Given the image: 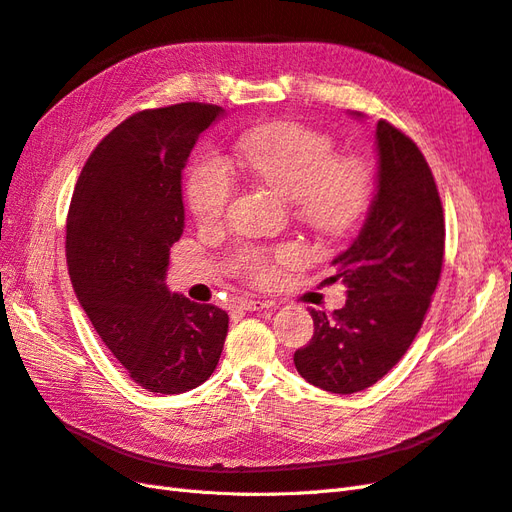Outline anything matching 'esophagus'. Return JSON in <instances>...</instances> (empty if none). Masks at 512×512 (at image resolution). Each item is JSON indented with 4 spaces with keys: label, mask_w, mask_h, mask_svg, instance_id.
<instances>
[{
    "label": "esophagus",
    "mask_w": 512,
    "mask_h": 512,
    "mask_svg": "<svg viewBox=\"0 0 512 512\" xmlns=\"http://www.w3.org/2000/svg\"><path fill=\"white\" fill-rule=\"evenodd\" d=\"M237 307L241 309V312H260V309L271 307V303H267V301H256V299H241V301L237 303Z\"/></svg>",
    "instance_id": "esophagus-1"
}]
</instances>
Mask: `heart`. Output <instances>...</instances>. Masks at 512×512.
<instances>
[{"instance_id": "1", "label": "heart", "mask_w": 512, "mask_h": 512, "mask_svg": "<svg viewBox=\"0 0 512 512\" xmlns=\"http://www.w3.org/2000/svg\"><path fill=\"white\" fill-rule=\"evenodd\" d=\"M237 158L247 177L290 198L297 218L322 235H344L369 207L371 170L356 158H337L327 134L297 123H271L241 138ZM235 192V179L218 153L196 160L188 179V205L196 222H220ZM243 267L256 280H269L273 273L258 254H247Z\"/></svg>"}]
</instances>
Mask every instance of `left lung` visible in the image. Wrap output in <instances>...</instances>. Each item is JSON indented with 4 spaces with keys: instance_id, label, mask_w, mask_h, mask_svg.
Wrapping results in <instances>:
<instances>
[{
    "instance_id": "1",
    "label": "left lung",
    "mask_w": 512,
    "mask_h": 512,
    "mask_svg": "<svg viewBox=\"0 0 512 512\" xmlns=\"http://www.w3.org/2000/svg\"><path fill=\"white\" fill-rule=\"evenodd\" d=\"M376 149L378 185L365 224L331 262L329 282L348 288L346 305L331 314L312 309L314 335L294 352L299 374L337 395L367 389L399 363L442 273L444 213L425 156L384 119Z\"/></svg>"
}]
</instances>
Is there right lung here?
<instances>
[{
	"label": "right lung",
	"instance_id": "add662e5",
	"mask_svg": "<svg viewBox=\"0 0 512 512\" xmlns=\"http://www.w3.org/2000/svg\"><path fill=\"white\" fill-rule=\"evenodd\" d=\"M222 106L141 111L104 136L76 181L66 226L72 288L106 348L149 393L203 384L220 361L228 314L164 284L183 235L181 170Z\"/></svg>",
	"mask_w": 512,
	"mask_h": 512
}]
</instances>
